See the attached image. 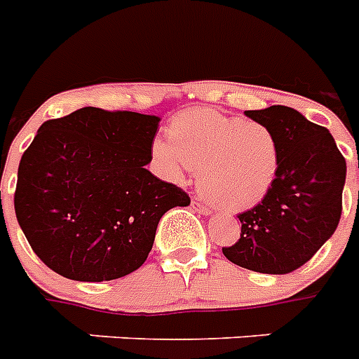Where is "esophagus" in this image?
I'll return each mask as SVG.
<instances>
[{
    "instance_id": "obj_1",
    "label": "esophagus",
    "mask_w": 359,
    "mask_h": 359,
    "mask_svg": "<svg viewBox=\"0 0 359 359\" xmlns=\"http://www.w3.org/2000/svg\"><path fill=\"white\" fill-rule=\"evenodd\" d=\"M191 208H194L195 212L203 214V215L212 214V208H210V206H206V205H203V203H199V201H191Z\"/></svg>"
}]
</instances>
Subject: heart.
Here are the masks:
<instances>
[{
    "label": "heart",
    "mask_w": 359,
    "mask_h": 359,
    "mask_svg": "<svg viewBox=\"0 0 359 359\" xmlns=\"http://www.w3.org/2000/svg\"><path fill=\"white\" fill-rule=\"evenodd\" d=\"M153 156L173 179L182 165L197 171L201 194L229 210L258 205L280 168V147L269 127L212 109L177 114L168 144L154 142Z\"/></svg>",
    "instance_id": "1"
}]
</instances>
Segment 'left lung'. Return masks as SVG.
<instances>
[{
  "mask_svg": "<svg viewBox=\"0 0 359 359\" xmlns=\"http://www.w3.org/2000/svg\"><path fill=\"white\" fill-rule=\"evenodd\" d=\"M275 134L280 168L260 205L240 214L241 234L223 255L265 275L299 269L336 232L343 208L346 162L328 129L290 107L245 110Z\"/></svg>",
  "mask_w": 359,
  "mask_h": 359,
  "instance_id": "obj_1",
  "label": "left lung"
}]
</instances>
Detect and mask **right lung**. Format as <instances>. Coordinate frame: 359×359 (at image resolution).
I'll use <instances>...</instances> for the list:
<instances>
[{"label":"right lung","mask_w":359,"mask_h":359,"mask_svg":"<svg viewBox=\"0 0 359 359\" xmlns=\"http://www.w3.org/2000/svg\"><path fill=\"white\" fill-rule=\"evenodd\" d=\"M158 123L95 107L42 123L20 160L14 210L49 269L79 282L129 275L147 260L160 217L189 205L145 170Z\"/></svg>","instance_id":"obj_1"}]
</instances>
